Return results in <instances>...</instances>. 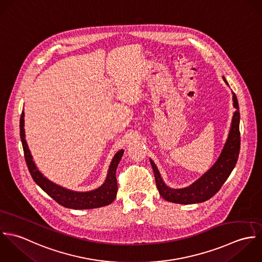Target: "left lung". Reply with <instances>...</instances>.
Segmentation results:
<instances>
[{"mask_svg": "<svg viewBox=\"0 0 262 262\" xmlns=\"http://www.w3.org/2000/svg\"><path fill=\"white\" fill-rule=\"evenodd\" d=\"M223 78L228 85L225 77ZM233 102L236 110L233 114L230 133L227 142L223 148V151L209 171H207L191 185L180 189L168 187L162 180V177L154 161L150 159L159 193L165 201L181 205L204 203L212 198L228 179L229 175L231 174L237 163L240 151V112L238 100L235 93H233Z\"/></svg>", "mask_w": 262, "mask_h": 262, "instance_id": "obj_1", "label": "left lung"}]
</instances>
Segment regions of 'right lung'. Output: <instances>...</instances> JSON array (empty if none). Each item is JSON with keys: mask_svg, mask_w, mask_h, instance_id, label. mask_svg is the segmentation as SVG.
<instances>
[{"mask_svg": "<svg viewBox=\"0 0 262 262\" xmlns=\"http://www.w3.org/2000/svg\"><path fill=\"white\" fill-rule=\"evenodd\" d=\"M20 138L23 146L25 161L33 180L58 205L68 209H96V208L108 206L115 200L116 193H117V181H116L115 173H116V168L118 166V163L123 155V152H124L123 150L118 151L114 155V157L110 163L105 182L100 187L91 191L78 192V191H73L54 184L48 178H46L37 169L35 163L33 162L30 151L28 149L27 143L25 141L23 111L20 117Z\"/></svg>", "mask_w": 262, "mask_h": 262, "instance_id": "right-lung-1", "label": "right lung"}]
</instances>
